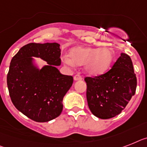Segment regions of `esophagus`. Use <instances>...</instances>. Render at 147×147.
I'll return each instance as SVG.
<instances>
[{
	"mask_svg": "<svg viewBox=\"0 0 147 147\" xmlns=\"http://www.w3.org/2000/svg\"><path fill=\"white\" fill-rule=\"evenodd\" d=\"M74 80H75V81L82 80V77L80 76V75L76 74V75H75L74 77Z\"/></svg>",
	"mask_w": 147,
	"mask_h": 147,
	"instance_id": "34e87169",
	"label": "esophagus"
}]
</instances>
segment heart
I'll return each mask as SVG.
<instances>
[{
  "mask_svg": "<svg viewBox=\"0 0 147 147\" xmlns=\"http://www.w3.org/2000/svg\"><path fill=\"white\" fill-rule=\"evenodd\" d=\"M69 55L70 58H64L66 65H84L86 72L91 76H100L105 74L112 66L115 57L113 49L108 47L100 49L74 47L70 51Z\"/></svg>",
  "mask_w": 147,
  "mask_h": 147,
  "instance_id": "1",
  "label": "heart"
}]
</instances>
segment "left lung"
Here are the masks:
<instances>
[{
  "label": "left lung",
  "instance_id": "left-lung-1",
  "mask_svg": "<svg viewBox=\"0 0 147 147\" xmlns=\"http://www.w3.org/2000/svg\"><path fill=\"white\" fill-rule=\"evenodd\" d=\"M86 98L92 114L102 119L117 116L135 94L137 77L130 56L121 53L112 68L94 77H86Z\"/></svg>",
  "mask_w": 147,
  "mask_h": 147
}]
</instances>
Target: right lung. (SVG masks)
<instances>
[{
	"label": "right lung",
	"instance_id": "add662e5",
	"mask_svg": "<svg viewBox=\"0 0 147 147\" xmlns=\"http://www.w3.org/2000/svg\"><path fill=\"white\" fill-rule=\"evenodd\" d=\"M60 44L31 43L22 47L11 60L7 87L13 105L35 122L54 119L61 113L63 98L74 82L72 76L63 75ZM32 57H40L48 65L40 69Z\"/></svg>",
	"mask_w": 147,
	"mask_h": 147
}]
</instances>
